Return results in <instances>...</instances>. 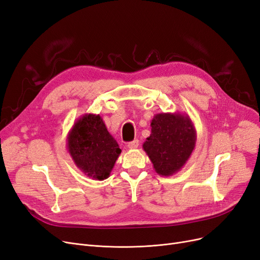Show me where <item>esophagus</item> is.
Returning a JSON list of instances; mask_svg holds the SVG:
<instances>
[{"instance_id":"1","label":"esophagus","mask_w":260,"mask_h":260,"mask_svg":"<svg viewBox=\"0 0 260 260\" xmlns=\"http://www.w3.org/2000/svg\"><path fill=\"white\" fill-rule=\"evenodd\" d=\"M127 146H128V148H129V149H137V148H138V146H139V140H137V139H135V140H133V141L128 142Z\"/></svg>"}]
</instances>
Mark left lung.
Segmentation results:
<instances>
[{
	"mask_svg": "<svg viewBox=\"0 0 260 260\" xmlns=\"http://www.w3.org/2000/svg\"><path fill=\"white\" fill-rule=\"evenodd\" d=\"M151 135L142 148L161 176H171L182 169L192 154L197 131L187 114L160 112L151 122Z\"/></svg>",
	"mask_w": 260,
	"mask_h": 260,
	"instance_id": "left-lung-1",
	"label": "left lung"
}]
</instances>
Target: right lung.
<instances>
[{
	"label": "right lung",
	"mask_w": 260,
	"mask_h": 260,
	"mask_svg": "<svg viewBox=\"0 0 260 260\" xmlns=\"http://www.w3.org/2000/svg\"><path fill=\"white\" fill-rule=\"evenodd\" d=\"M67 149L80 170L92 179L109 177L121 149L100 115L78 118L67 136Z\"/></svg>",
	"instance_id": "right-lung-1"
}]
</instances>
